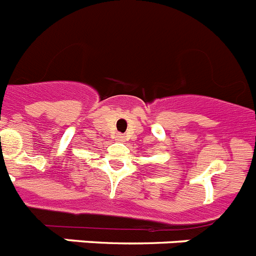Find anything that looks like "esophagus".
Here are the masks:
<instances>
[{
    "label": "esophagus",
    "mask_w": 256,
    "mask_h": 256,
    "mask_svg": "<svg viewBox=\"0 0 256 256\" xmlns=\"http://www.w3.org/2000/svg\"><path fill=\"white\" fill-rule=\"evenodd\" d=\"M124 140H126L124 134H118V141H124Z\"/></svg>",
    "instance_id": "1"
}]
</instances>
